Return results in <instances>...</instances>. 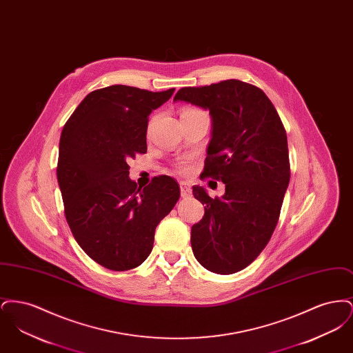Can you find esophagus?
Listing matches in <instances>:
<instances>
[{
    "instance_id": "esophagus-1",
    "label": "esophagus",
    "mask_w": 353,
    "mask_h": 353,
    "mask_svg": "<svg viewBox=\"0 0 353 353\" xmlns=\"http://www.w3.org/2000/svg\"><path fill=\"white\" fill-rule=\"evenodd\" d=\"M180 192H181L183 199H188V197L192 196V189H190L189 184H186V183H180Z\"/></svg>"
}]
</instances>
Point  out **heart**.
Segmentation results:
<instances>
[{"mask_svg":"<svg viewBox=\"0 0 353 353\" xmlns=\"http://www.w3.org/2000/svg\"><path fill=\"white\" fill-rule=\"evenodd\" d=\"M202 111L200 110H196V108H184L183 110V112H181V115H189V114H200ZM180 168L186 169L188 168V165L185 164V163H180Z\"/></svg>","mask_w":353,"mask_h":353,"instance_id":"heart-1","label":"heart"}]
</instances>
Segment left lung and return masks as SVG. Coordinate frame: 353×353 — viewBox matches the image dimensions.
Returning a JSON list of instances; mask_svg holds the SVG:
<instances>
[{
  "label": "left lung",
  "mask_w": 353,
  "mask_h": 353,
  "mask_svg": "<svg viewBox=\"0 0 353 353\" xmlns=\"http://www.w3.org/2000/svg\"><path fill=\"white\" fill-rule=\"evenodd\" d=\"M179 101L209 111L212 137L201 179L225 184L214 199L193 186L205 214L192 226V250L202 268L233 274L261 254L278 223L290 183L285 128L266 94L236 79L184 87L174 95Z\"/></svg>",
  "instance_id": "obj_1"
}]
</instances>
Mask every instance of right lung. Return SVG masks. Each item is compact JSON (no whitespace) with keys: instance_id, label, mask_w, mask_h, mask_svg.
Listing matches in <instances>:
<instances>
[{"instance_id":"add662e5","label":"right lung","mask_w":353,"mask_h":353,"mask_svg":"<svg viewBox=\"0 0 353 353\" xmlns=\"http://www.w3.org/2000/svg\"><path fill=\"white\" fill-rule=\"evenodd\" d=\"M173 92L123 84L95 90L63 127L57 177L66 219L78 245L105 269L140 266L157 225L180 197L169 176L137 186L128 165L136 153L147 152L148 117Z\"/></svg>"}]
</instances>
